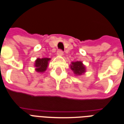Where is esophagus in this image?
Here are the masks:
<instances>
[{
  "mask_svg": "<svg viewBox=\"0 0 124 124\" xmlns=\"http://www.w3.org/2000/svg\"><path fill=\"white\" fill-rule=\"evenodd\" d=\"M64 54V52L62 51V50H58L57 51V54L59 55V56H62Z\"/></svg>",
  "mask_w": 124,
  "mask_h": 124,
  "instance_id": "1",
  "label": "esophagus"
}]
</instances>
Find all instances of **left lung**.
I'll list each match as a JSON object with an SVG mask.
<instances>
[{"mask_svg":"<svg viewBox=\"0 0 124 124\" xmlns=\"http://www.w3.org/2000/svg\"><path fill=\"white\" fill-rule=\"evenodd\" d=\"M71 69L72 71H74V73L76 75L78 76H81L85 72V68L84 65L82 64L81 62H71Z\"/></svg>","mask_w":124,"mask_h":124,"instance_id":"left-lung-1","label":"left lung"}]
</instances>
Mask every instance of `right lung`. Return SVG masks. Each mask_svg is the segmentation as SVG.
<instances>
[{
  "label": "right lung",
  "instance_id": "obj_1",
  "mask_svg": "<svg viewBox=\"0 0 124 124\" xmlns=\"http://www.w3.org/2000/svg\"><path fill=\"white\" fill-rule=\"evenodd\" d=\"M50 58H37L35 61V66L36 67V71L38 72H44L46 70L48 66V62Z\"/></svg>",
  "mask_w": 124,
  "mask_h": 124
}]
</instances>
